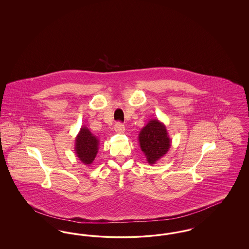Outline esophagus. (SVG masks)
<instances>
[{"instance_id":"1","label":"esophagus","mask_w":249,"mask_h":249,"mask_svg":"<svg viewBox=\"0 0 249 249\" xmlns=\"http://www.w3.org/2000/svg\"><path fill=\"white\" fill-rule=\"evenodd\" d=\"M114 130L117 132V133H123L125 131V127L122 123H117L114 127Z\"/></svg>"}]
</instances>
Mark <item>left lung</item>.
I'll list each match as a JSON object with an SVG mask.
<instances>
[{
    "label": "left lung",
    "instance_id": "8db88e82",
    "mask_svg": "<svg viewBox=\"0 0 249 249\" xmlns=\"http://www.w3.org/2000/svg\"><path fill=\"white\" fill-rule=\"evenodd\" d=\"M138 141L147 162L151 165L167 154L172 142L165 125L158 119L149 120L140 130Z\"/></svg>",
    "mask_w": 249,
    "mask_h": 249
}]
</instances>
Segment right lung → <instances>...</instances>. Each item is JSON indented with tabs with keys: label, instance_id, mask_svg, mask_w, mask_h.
Returning <instances> with one entry per match:
<instances>
[{
	"label": "right lung",
	"instance_id": "add662e5",
	"mask_svg": "<svg viewBox=\"0 0 249 249\" xmlns=\"http://www.w3.org/2000/svg\"><path fill=\"white\" fill-rule=\"evenodd\" d=\"M100 140L91 133L87 127H81L75 137L74 151L76 157L85 165H89L93 162L99 150Z\"/></svg>",
	"mask_w": 249,
	"mask_h": 249
}]
</instances>
